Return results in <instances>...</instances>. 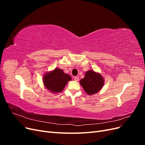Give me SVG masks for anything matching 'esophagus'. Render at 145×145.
Returning a JSON list of instances; mask_svg holds the SVG:
<instances>
[{
  "label": "esophagus",
  "instance_id": "1",
  "mask_svg": "<svg viewBox=\"0 0 145 145\" xmlns=\"http://www.w3.org/2000/svg\"><path fill=\"white\" fill-rule=\"evenodd\" d=\"M73 78H74V80H75V81H78V77H77V76L73 77Z\"/></svg>",
  "mask_w": 145,
  "mask_h": 145
}]
</instances>
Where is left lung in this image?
I'll list each match as a JSON object with an SVG mask.
<instances>
[{
    "instance_id": "1",
    "label": "left lung",
    "mask_w": 145,
    "mask_h": 145,
    "mask_svg": "<svg viewBox=\"0 0 145 145\" xmlns=\"http://www.w3.org/2000/svg\"><path fill=\"white\" fill-rule=\"evenodd\" d=\"M80 83L83 89L88 95L97 93L102 88L104 79L100 74L89 70L86 72L85 77L82 78Z\"/></svg>"
}]
</instances>
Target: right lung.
Segmentation results:
<instances>
[{
  "label": "right lung",
  "instance_id": "1",
  "mask_svg": "<svg viewBox=\"0 0 145 145\" xmlns=\"http://www.w3.org/2000/svg\"><path fill=\"white\" fill-rule=\"evenodd\" d=\"M69 80H71V76L59 68L48 72L43 77L44 86L51 93H59L63 91Z\"/></svg>",
  "mask_w": 145,
  "mask_h": 145
}]
</instances>
